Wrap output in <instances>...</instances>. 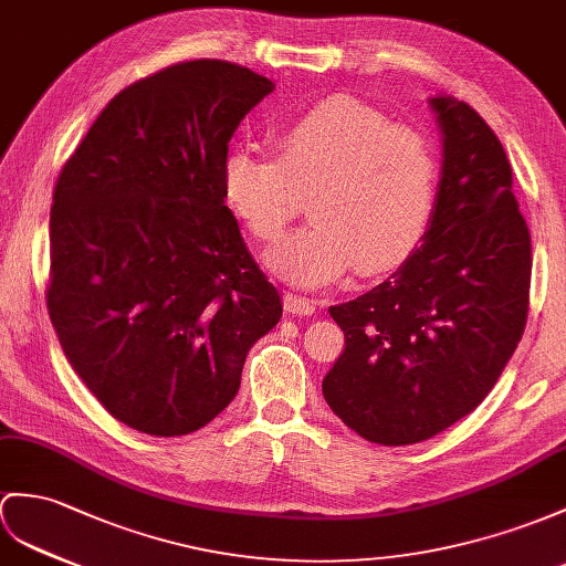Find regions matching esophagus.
<instances>
[{
  "instance_id": "1",
  "label": "esophagus",
  "mask_w": 566,
  "mask_h": 566,
  "mask_svg": "<svg viewBox=\"0 0 566 566\" xmlns=\"http://www.w3.org/2000/svg\"><path fill=\"white\" fill-rule=\"evenodd\" d=\"M283 307H285L287 314H293V316H310V314H314L316 302L310 300V297H305V295L285 293V295H283Z\"/></svg>"
}]
</instances>
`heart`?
I'll return each mask as SVG.
<instances>
[{"mask_svg": "<svg viewBox=\"0 0 566 566\" xmlns=\"http://www.w3.org/2000/svg\"><path fill=\"white\" fill-rule=\"evenodd\" d=\"M273 150L230 148L220 182L259 242L279 240L310 199L314 223L266 259L283 281L319 287L355 266L379 275L422 244L439 197V156L422 132L331 95L283 124Z\"/></svg>", "mask_w": 566, "mask_h": 566, "instance_id": "b5f03b06", "label": "heart"}]
</instances>
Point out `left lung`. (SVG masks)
Listing matches in <instances>:
<instances>
[{"instance_id": "8db88e82", "label": "left lung", "mask_w": 566, "mask_h": 566, "mask_svg": "<svg viewBox=\"0 0 566 566\" xmlns=\"http://www.w3.org/2000/svg\"><path fill=\"white\" fill-rule=\"evenodd\" d=\"M444 160L432 226L369 293L328 307L346 350L322 381L331 410L367 442H424L473 412L528 316L531 232L512 165L471 105L430 98Z\"/></svg>"}]
</instances>
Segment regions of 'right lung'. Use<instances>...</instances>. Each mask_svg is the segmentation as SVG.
Wrapping results in <instances>:
<instances>
[{"label":"right lung","instance_id":"obj_1","mask_svg":"<svg viewBox=\"0 0 566 566\" xmlns=\"http://www.w3.org/2000/svg\"><path fill=\"white\" fill-rule=\"evenodd\" d=\"M271 91L223 60L160 69L105 105L54 185L52 326L88 391L139 432L209 424L283 314L220 182L232 134Z\"/></svg>","mask_w":566,"mask_h":566}]
</instances>
